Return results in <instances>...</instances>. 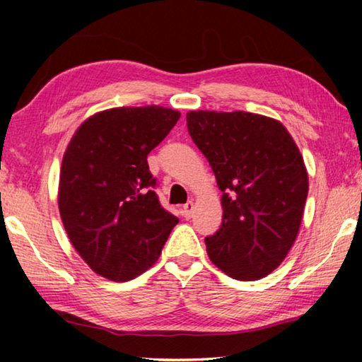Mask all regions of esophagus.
I'll use <instances>...</instances> for the list:
<instances>
[{"mask_svg":"<svg viewBox=\"0 0 362 362\" xmlns=\"http://www.w3.org/2000/svg\"><path fill=\"white\" fill-rule=\"evenodd\" d=\"M193 209H194L193 201H188L187 204H183V207H182V214H183V217H185V218H192V216H193Z\"/></svg>","mask_w":362,"mask_h":362,"instance_id":"1","label":"esophagus"}]
</instances>
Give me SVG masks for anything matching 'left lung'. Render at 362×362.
Returning <instances> with one entry per match:
<instances>
[{"label":"left lung","mask_w":362,"mask_h":362,"mask_svg":"<svg viewBox=\"0 0 362 362\" xmlns=\"http://www.w3.org/2000/svg\"><path fill=\"white\" fill-rule=\"evenodd\" d=\"M193 142L222 192V225L207 255L233 279L265 278L286 259L303 217L308 174L279 121L249 112L187 113Z\"/></svg>","instance_id":"8db88e82"}]
</instances>
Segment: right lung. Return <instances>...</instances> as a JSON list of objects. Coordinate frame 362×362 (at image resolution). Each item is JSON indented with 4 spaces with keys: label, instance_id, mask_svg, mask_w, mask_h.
I'll return each instance as SVG.
<instances>
[{
    "label": "right lung",
    "instance_id": "right-lung-1",
    "mask_svg": "<svg viewBox=\"0 0 362 362\" xmlns=\"http://www.w3.org/2000/svg\"><path fill=\"white\" fill-rule=\"evenodd\" d=\"M177 110L119 107L78 127L62 159L59 211L81 259L124 283L155 265L179 218L161 206L146 156L179 121Z\"/></svg>",
    "mask_w": 362,
    "mask_h": 362
}]
</instances>
